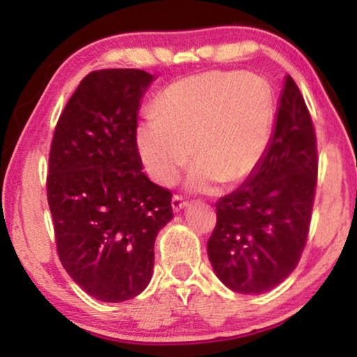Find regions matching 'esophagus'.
I'll list each match as a JSON object with an SVG mask.
<instances>
[{
    "instance_id": "esophagus-1",
    "label": "esophagus",
    "mask_w": 357,
    "mask_h": 357,
    "mask_svg": "<svg viewBox=\"0 0 357 357\" xmlns=\"http://www.w3.org/2000/svg\"><path fill=\"white\" fill-rule=\"evenodd\" d=\"M188 205H189V202L185 200V199H183V197H181V195H174V197H173L172 206H173V211H174V213L181 211V209L185 208Z\"/></svg>"
}]
</instances>
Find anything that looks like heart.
<instances>
[{
    "mask_svg": "<svg viewBox=\"0 0 357 357\" xmlns=\"http://www.w3.org/2000/svg\"><path fill=\"white\" fill-rule=\"evenodd\" d=\"M275 95L264 77L241 71L188 76L155 100V114L137 128L143 165L168 185L190 162V188L206 190L219 179L235 185L252 176L267 154L275 126Z\"/></svg>",
    "mask_w": 357,
    "mask_h": 357,
    "instance_id": "heart-1",
    "label": "heart"
}]
</instances>
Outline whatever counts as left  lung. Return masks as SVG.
Masks as SVG:
<instances>
[{
    "mask_svg": "<svg viewBox=\"0 0 357 357\" xmlns=\"http://www.w3.org/2000/svg\"><path fill=\"white\" fill-rule=\"evenodd\" d=\"M318 184V143L297 84L286 77L262 163L216 203L208 257L218 278L238 294L281 284L307 245Z\"/></svg>",
    "mask_w": 357,
    "mask_h": 357,
    "instance_id": "obj_1",
    "label": "left lung"
}]
</instances>
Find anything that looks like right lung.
I'll return each mask as SVG.
<instances>
[{
    "mask_svg": "<svg viewBox=\"0 0 357 357\" xmlns=\"http://www.w3.org/2000/svg\"><path fill=\"white\" fill-rule=\"evenodd\" d=\"M152 75L92 71L59 117L49 152L47 202L68 275L101 302H123L149 284L154 241L173 218L172 192L143 173L139 100Z\"/></svg>",
    "mask_w": 357,
    "mask_h": 357,
    "instance_id": "right-lung-1",
    "label": "right lung"
}]
</instances>
